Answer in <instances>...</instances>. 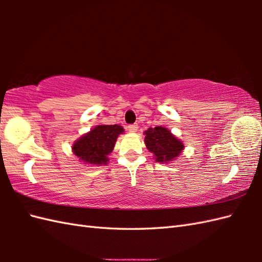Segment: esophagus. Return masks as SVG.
Masks as SVG:
<instances>
[{"label":"esophagus","instance_id":"34e87169","mask_svg":"<svg viewBox=\"0 0 262 262\" xmlns=\"http://www.w3.org/2000/svg\"><path fill=\"white\" fill-rule=\"evenodd\" d=\"M127 128H128V130H129L130 133H136L137 129H138V126L136 124H134V125H129Z\"/></svg>","mask_w":262,"mask_h":262}]
</instances>
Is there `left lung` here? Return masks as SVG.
<instances>
[{
	"label": "left lung",
	"instance_id": "left-lung-1",
	"mask_svg": "<svg viewBox=\"0 0 262 262\" xmlns=\"http://www.w3.org/2000/svg\"><path fill=\"white\" fill-rule=\"evenodd\" d=\"M144 143L154 160L159 163H171L181 155L185 144L177 138L168 128L158 126L144 132Z\"/></svg>",
	"mask_w": 262,
	"mask_h": 262
}]
</instances>
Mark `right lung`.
Listing matches in <instances>:
<instances>
[{"instance_id": "obj_1", "label": "right lung", "mask_w": 262, "mask_h": 262, "mask_svg": "<svg viewBox=\"0 0 262 262\" xmlns=\"http://www.w3.org/2000/svg\"><path fill=\"white\" fill-rule=\"evenodd\" d=\"M124 132L120 125H98L74 142L72 152L83 164L105 165L109 162L108 155L113 152L117 138Z\"/></svg>"}]
</instances>
